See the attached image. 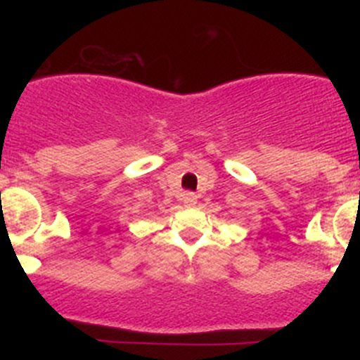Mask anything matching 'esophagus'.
<instances>
[{
  "label": "esophagus",
  "instance_id": "esophagus-1",
  "mask_svg": "<svg viewBox=\"0 0 360 360\" xmlns=\"http://www.w3.org/2000/svg\"><path fill=\"white\" fill-rule=\"evenodd\" d=\"M184 203H186L188 207H193L195 203H197V195H195V193H184Z\"/></svg>",
  "mask_w": 360,
  "mask_h": 360
}]
</instances>
